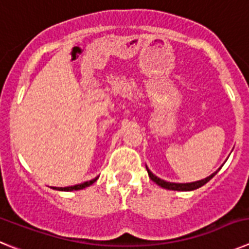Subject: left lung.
Listing matches in <instances>:
<instances>
[{
    "label": "left lung",
    "mask_w": 249,
    "mask_h": 249,
    "mask_svg": "<svg viewBox=\"0 0 249 249\" xmlns=\"http://www.w3.org/2000/svg\"><path fill=\"white\" fill-rule=\"evenodd\" d=\"M147 172H148V176L152 181L155 182V183H157L158 186L162 187V188H166V190H172V191H193V190H197V188H199V187L204 186L207 182L210 181V179H212V178L217 175V172H218V171H215L214 173H212L210 177L204 178V179H201V181L191 182V183H173V182H167V181H163V179H160V178H158L157 176L153 175V173H152L148 168H147Z\"/></svg>",
    "instance_id": "1"
}]
</instances>
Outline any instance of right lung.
Instances as JSON below:
<instances>
[{"label":"right lung","mask_w":249,"mask_h":249,"mask_svg":"<svg viewBox=\"0 0 249 249\" xmlns=\"http://www.w3.org/2000/svg\"><path fill=\"white\" fill-rule=\"evenodd\" d=\"M97 178H93V179H91V181H87V182H83V183L81 184H76V186H71V187H53V190H57V191H78V190H83V188H86V187H89L92 183H94V182L97 181Z\"/></svg>","instance_id":"obj_1"}]
</instances>
